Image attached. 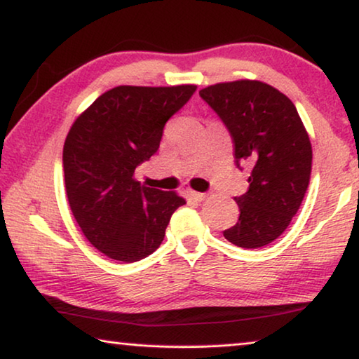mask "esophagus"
<instances>
[{
    "label": "esophagus",
    "instance_id": "esophagus-1",
    "mask_svg": "<svg viewBox=\"0 0 359 359\" xmlns=\"http://www.w3.org/2000/svg\"><path fill=\"white\" fill-rule=\"evenodd\" d=\"M184 192L191 198H194V201H197V202H202V201H205V198H207L205 192H196V191H192V189H186Z\"/></svg>",
    "mask_w": 359,
    "mask_h": 359
}]
</instances>
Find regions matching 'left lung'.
<instances>
[{
	"mask_svg": "<svg viewBox=\"0 0 359 359\" xmlns=\"http://www.w3.org/2000/svg\"><path fill=\"white\" fill-rule=\"evenodd\" d=\"M198 95L223 120L237 167H250L249 191L234 197L239 222L223 236L242 249L271 244L299 212L310 184L311 142L294 102L271 85L237 80Z\"/></svg>",
	"mask_w": 359,
	"mask_h": 359,
	"instance_id": "8db88e82",
	"label": "left lung"
}]
</instances>
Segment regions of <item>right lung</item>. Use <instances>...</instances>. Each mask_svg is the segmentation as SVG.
<instances>
[{
    "label": "right lung",
    "instance_id": "add662e5",
    "mask_svg": "<svg viewBox=\"0 0 359 359\" xmlns=\"http://www.w3.org/2000/svg\"><path fill=\"white\" fill-rule=\"evenodd\" d=\"M196 85L117 86L99 96L64 142V180L81 233L112 260L140 262L162 244L176 192L141 186L137 165L161 146L168 118L189 101Z\"/></svg>",
    "mask_w": 359,
    "mask_h": 359
}]
</instances>
